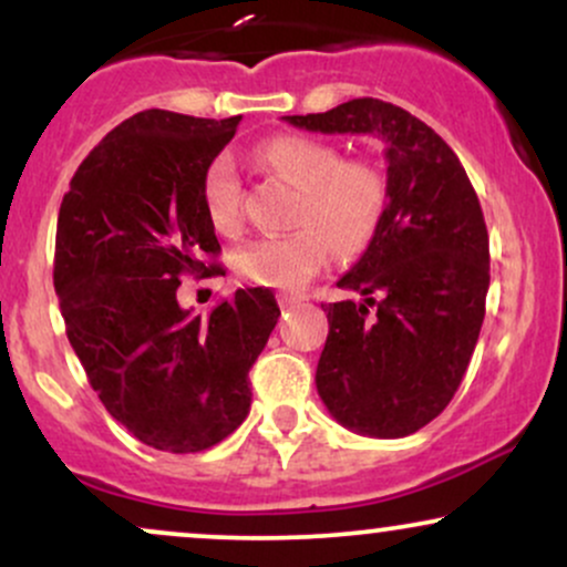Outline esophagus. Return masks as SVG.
Segmentation results:
<instances>
[{
    "instance_id": "34e87169",
    "label": "esophagus",
    "mask_w": 567,
    "mask_h": 567,
    "mask_svg": "<svg viewBox=\"0 0 567 567\" xmlns=\"http://www.w3.org/2000/svg\"><path fill=\"white\" fill-rule=\"evenodd\" d=\"M277 301H279V306H282V309H290V306H296L298 301H301V298H298V296H288V292H279Z\"/></svg>"
}]
</instances>
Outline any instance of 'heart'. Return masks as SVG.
Wrapping results in <instances>:
<instances>
[{
	"instance_id": "heart-1",
	"label": "heart",
	"mask_w": 567,
	"mask_h": 567,
	"mask_svg": "<svg viewBox=\"0 0 567 567\" xmlns=\"http://www.w3.org/2000/svg\"><path fill=\"white\" fill-rule=\"evenodd\" d=\"M258 157L292 186L301 188L285 237H264L234 256V269L250 285L296 290L322 269L330 245L354 256L373 239L386 207V184L373 165L341 159V152L320 138L277 135ZM202 205L218 231L239 226V175L229 154H218L202 175Z\"/></svg>"
}]
</instances>
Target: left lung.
I'll use <instances>...</instances> for the list:
<instances>
[{
    "label": "left lung",
    "mask_w": 567,
    "mask_h": 567,
    "mask_svg": "<svg viewBox=\"0 0 567 567\" xmlns=\"http://www.w3.org/2000/svg\"><path fill=\"white\" fill-rule=\"evenodd\" d=\"M285 122L383 143L386 207L338 279L362 301L324 306L330 330L315 381L338 424L405 437L447 408L477 347L491 285L483 207L453 148L394 103L354 97Z\"/></svg>",
    "instance_id": "left-lung-1"
}]
</instances>
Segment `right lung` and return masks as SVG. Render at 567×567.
<instances>
[{"mask_svg": "<svg viewBox=\"0 0 567 567\" xmlns=\"http://www.w3.org/2000/svg\"><path fill=\"white\" fill-rule=\"evenodd\" d=\"M243 116L148 109L114 127L63 194L53 282L71 349L109 413L146 445L199 453L250 413V373L279 306L237 290L207 320L181 309V277L218 275L202 175Z\"/></svg>", "mask_w": 567, "mask_h": 567, "instance_id": "right-lung-1", "label": "right lung"}]
</instances>
